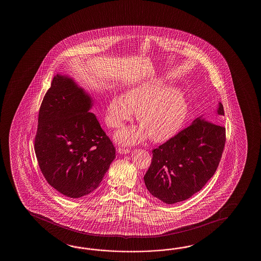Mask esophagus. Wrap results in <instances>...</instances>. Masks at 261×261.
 I'll use <instances>...</instances> for the list:
<instances>
[{"label": "esophagus", "instance_id": "34e87169", "mask_svg": "<svg viewBox=\"0 0 261 261\" xmlns=\"http://www.w3.org/2000/svg\"><path fill=\"white\" fill-rule=\"evenodd\" d=\"M117 152H118L119 154H128V153H129V149H128V148L118 147V148H117Z\"/></svg>", "mask_w": 261, "mask_h": 261}]
</instances>
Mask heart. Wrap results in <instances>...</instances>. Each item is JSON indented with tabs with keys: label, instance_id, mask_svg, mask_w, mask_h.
<instances>
[{
	"label": "heart",
	"instance_id": "b5f03b06",
	"mask_svg": "<svg viewBox=\"0 0 261 261\" xmlns=\"http://www.w3.org/2000/svg\"><path fill=\"white\" fill-rule=\"evenodd\" d=\"M188 113V100L181 89L153 79L128 89L125 97L113 96L106 105V121L110 128H121L137 114L140 125L119 130L117 142L135 144L150 136L153 142L161 143L180 130Z\"/></svg>",
	"mask_w": 261,
	"mask_h": 261
}]
</instances>
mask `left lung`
<instances>
[{
  "mask_svg": "<svg viewBox=\"0 0 261 261\" xmlns=\"http://www.w3.org/2000/svg\"><path fill=\"white\" fill-rule=\"evenodd\" d=\"M217 114L224 116L221 102ZM226 143V128L198 117L153 150L144 184L150 194L167 204L188 200L215 174Z\"/></svg>",
  "mask_w": 261,
  "mask_h": 261,
  "instance_id": "obj_1",
  "label": "left lung"
}]
</instances>
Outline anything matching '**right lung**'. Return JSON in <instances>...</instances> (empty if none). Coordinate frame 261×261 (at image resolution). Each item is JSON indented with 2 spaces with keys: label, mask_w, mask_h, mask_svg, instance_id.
Returning <instances> with one entry per match:
<instances>
[{
  "label": "right lung",
  "mask_w": 261,
  "mask_h": 261,
  "mask_svg": "<svg viewBox=\"0 0 261 261\" xmlns=\"http://www.w3.org/2000/svg\"><path fill=\"white\" fill-rule=\"evenodd\" d=\"M91 106L72 78L57 74L40 107L35 155L47 183L68 198L97 189L116 158Z\"/></svg>",
  "instance_id": "obj_1"
}]
</instances>
